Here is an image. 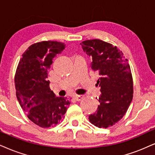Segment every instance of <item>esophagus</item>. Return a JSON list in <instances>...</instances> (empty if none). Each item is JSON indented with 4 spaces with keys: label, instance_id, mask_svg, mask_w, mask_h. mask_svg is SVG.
I'll use <instances>...</instances> for the list:
<instances>
[{
    "label": "esophagus",
    "instance_id": "34e87169",
    "mask_svg": "<svg viewBox=\"0 0 155 155\" xmlns=\"http://www.w3.org/2000/svg\"><path fill=\"white\" fill-rule=\"evenodd\" d=\"M83 98V95H74V100L77 101H81Z\"/></svg>",
    "mask_w": 155,
    "mask_h": 155
}]
</instances>
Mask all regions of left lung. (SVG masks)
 <instances>
[{"label":"left lung","instance_id":"left-lung-1","mask_svg":"<svg viewBox=\"0 0 155 155\" xmlns=\"http://www.w3.org/2000/svg\"><path fill=\"white\" fill-rule=\"evenodd\" d=\"M81 45L92 59L91 68L100 75L97 81L101 87L100 104L97 111L89 116V121L95 127L106 129L123 118L132 101L130 66L124 53L111 44L95 39Z\"/></svg>","mask_w":155,"mask_h":155}]
</instances>
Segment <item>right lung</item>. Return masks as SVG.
Masks as SVG:
<instances>
[{"label":"right lung","mask_w":155,"mask_h":155,"mask_svg":"<svg viewBox=\"0 0 155 155\" xmlns=\"http://www.w3.org/2000/svg\"><path fill=\"white\" fill-rule=\"evenodd\" d=\"M64 48V43L57 41L33 44L22 54L15 74L19 104L27 117L41 128L53 127L62 121L70 104L69 99L54 95L47 79L53 59Z\"/></svg>","instance_id":"obj_1"}]
</instances>
